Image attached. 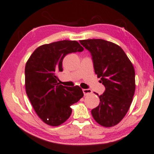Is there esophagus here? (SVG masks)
<instances>
[{
	"instance_id": "1",
	"label": "esophagus",
	"mask_w": 154,
	"mask_h": 154,
	"mask_svg": "<svg viewBox=\"0 0 154 154\" xmlns=\"http://www.w3.org/2000/svg\"><path fill=\"white\" fill-rule=\"evenodd\" d=\"M82 91H83V93H84L85 95H89V94L92 93V90H90V89H83Z\"/></svg>"
}]
</instances>
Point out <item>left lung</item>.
<instances>
[{"mask_svg":"<svg viewBox=\"0 0 154 154\" xmlns=\"http://www.w3.org/2000/svg\"><path fill=\"white\" fill-rule=\"evenodd\" d=\"M92 55L95 72L105 88L98 95L100 104L91 113L104 127L117 125L125 117L132 103L136 89L135 70L121 47L103 39L79 41Z\"/></svg>","mask_w":154,"mask_h":154,"instance_id":"left-lung-1","label":"left lung"}]
</instances>
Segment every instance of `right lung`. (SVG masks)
I'll return each mask as SVG.
<instances>
[{
    "label": "right lung",
    "instance_id": "obj_1",
    "mask_svg": "<svg viewBox=\"0 0 154 154\" xmlns=\"http://www.w3.org/2000/svg\"><path fill=\"white\" fill-rule=\"evenodd\" d=\"M84 50L76 41H59L40 46L25 66V87L35 112L42 121L58 126L72 113L70 106L84 95L79 86L59 85L56 74L62 72V61L68 54Z\"/></svg>",
    "mask_w": 154,
    "mask_h": 154
}]
</instances>
